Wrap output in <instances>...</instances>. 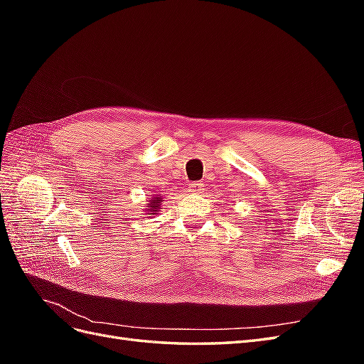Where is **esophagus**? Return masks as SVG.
Here are the masks:
<instances>
[{
  "instance_id": "obj_1",
  "label": "esophagus",
  "mask_w": 364,
  "mask_h": 364,
  "mask_svg": "<svg viewBox=\"0 0 364 364\" xmlns=\"http://www.w3.org/2000/svg\"><path fill=\"white\" fill-rule=\"evenodd\" d=\"M188 188H190V191L194 193V194L202 193V191L205 190V188H203V183H200V182H193V183H190Z\"/></svg>"
}]
</instances>
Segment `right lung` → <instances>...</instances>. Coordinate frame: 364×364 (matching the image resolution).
Listing matches in <instances>:
<instances>
[{
  "label": "right lung",
  "mask_w": 364,
  "mask_h": 364,
  "mask_svg": "<svg viewBox=\"0 0 364 364\" xmlns=\"http://www.w3.org/2000/svg\"><path fill=\"white\" fill-rule=\"evenodd\" d=\"M161 203H162V199L161 197H156V196H153V197H150V200H149V203H147V214L149 215H155V214H158L159 213V209H161Z\"/></svg>",
  "instance_id": "obj_1"
}]
</instances>
